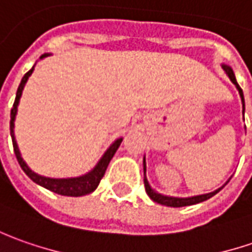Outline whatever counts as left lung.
<instances>
[{
  "mask_svg": "<svg viewBox=\"0 0 252 252\" xmlns=\"http://www.w3.org/2000/svg\"><path fill=\"white\" fill-rule=\"evenodd\" d=\"M221 68L224 69L226 75L229 76V79L233 82V85L236 86V89L239 91L240 97H241V104H243V117H244V111H246V104H244V94H243V91L239 86V83L236 81V76H234V72L231 69V66L226 65V64H221ZM230 180V178H229ZM229 180L226 181V184L229 183ZM143 183H145V189H146V194L149 195V198L158 202V204L164 205V206H173V208H181V206H189V205H195L199 204V202H204L206 199L212 198L213 195H216L219 191H220L223 187L215 189L212 192H208V194H201V195H194V196H187V198H180V196H169V195H163L160 192H158L156 189H153L148 178H146V160H145V156H143Z\"/></svg>",
  "mask_w": 252,
  "mask_h": 252,
  "instance_id": "obj_1",
  "label": "left lung"
}]
</instances>
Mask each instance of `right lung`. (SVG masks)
Masks as SVG:
<instances>
[{
  "label": "right lung",
  "mask_w": 252,
  "mask_h": 252,
  "mask_svg": "<svg viewBox=\"0 0 252 252\" xmlns=\"http://www.w3.org/2000/svg\"><path fill=\"white\" fill-rule=\"evenodd\" d=\"M50 56V53H46L43 56L40 57V60L46 58V57ZM33 69H34V65L32 68L31 71H28L26 74L23 75L22 81L19 83V88L16 91V97H15V103H13V107L11 109V123H9V128H11V136H12V143H13V152H15V156L19 161L22 170L26 173V176L31 178L33 183L39 184V186L47 188L50 191L56 192V194H60V195H66V196H82L88 195L93 192L97 186H99L100 180L103 178L106 170H107V166H109L110 160L113 159L114 153L117 152L118 146L123 142V138H117L114 142L111 143L109 146V149L106 152L103 153V156L100 158V160L97 161V164L91 170L88 171L86 174L83 176H79V177H68V178H51L46 177V176H40L37 173H34L33 170L26 164V161L23 160L22 155H21V151H19V146L16 143V139H15V118H16V113H18V106H19V100L22 97V92L25 85L28 82L29 76L33 74Z\"/></svg>",
  "instance_id": "1"
}]
</instances>
